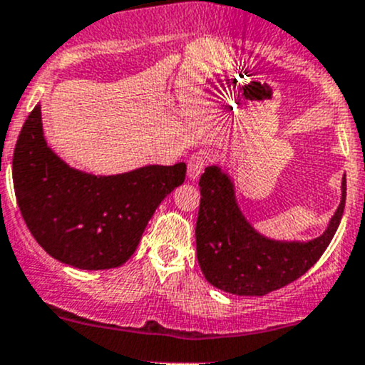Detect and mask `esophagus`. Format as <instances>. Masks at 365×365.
<instances>
[{
    "mask_svg": "<svg viewBox=\"0 0 365 365\" xmlns=\"http://www.w3.org/2000/svg\"><path fill=\"white\" fill-rule=\"evenodd\" d=\"M210 163V153L205 152V150H199L192 153V155L189 157V164H187V168H189V178L190 180H197L199 176H201V173L205 171V168L208 166Z\"/></svg>",
    "mask_w": 365,
    "mask_h": 365,
    "instance_id": "obj_1",
    "label": "esophagus"
}]
</instances>
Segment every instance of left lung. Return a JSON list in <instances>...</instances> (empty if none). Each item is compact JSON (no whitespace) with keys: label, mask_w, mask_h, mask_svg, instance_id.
<instances>
[{"label":"left lung","mask_w":365,"mask_h":365,"mask_svg":"<svg viewBox=\"0 0 365 365\" xmlns=\"http://www.w3.org/2000/svg\"><path fill=\"white\" fill-rule=\"evenodd\" d=\"M201 202L195 248L205 278L234 295H266L301 278L327 250L339 227L346 201V176L341 202L324 234L309 241H278L262 236L241 213L231 176L208 166L199 180Z\"/></svg>","instance_id":"1"}]
</instances>
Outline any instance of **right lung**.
<instances>
[{"label":"right lung","mask_w":365,"mask_h":365,"mask_svg":"<svg viewBox=\"0 0 365 365\" xmlns=\"http://www.w3.org/2000/svg\"><path fill=\"white\" fill-rule=\"evenodd\" d=\"M14 189L26 225L48 255L78 269L118 267L138 248L157 206L185 180V163L96 176L47 145L34 106L14 152Z\"/></svg>","instance_id":"obj_1"}]
</instances>
